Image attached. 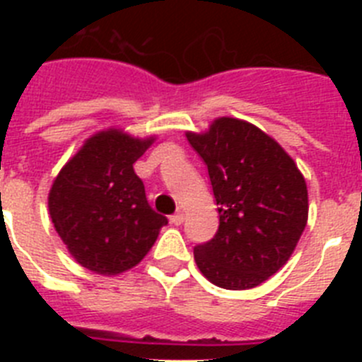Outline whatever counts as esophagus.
<instances>
[{
  "label": "esophagus",
  "mask_w": 362,
  "mask_h": 362,
  "mask_svg": "<svg viewBox=\"0 0 362 362\" xmlns=\"http://www.w3.org/2000/svg\"><path fill=\"white\" fill-rule=\"evenodd\" d=\"M183 221H185V214H181V212H177V214H174V216H170V223H172V225H175V226L181 225Z\"/></svg>",
  "instance_id": "obj_1"
}]
</instances>
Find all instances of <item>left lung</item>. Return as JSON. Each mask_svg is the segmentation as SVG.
Returning <instances> with one entry per match:
<instances>
[{
	"label": "left lung",
	"mask_w": 362,
	"mask_h": 362,
	"mask_svg": "<svg viewBox=\"0 0 362 362\" xmlns=\"http://www.w3.org/2000/svg\"><path fill=\"white\" fill-rule=\"evenodd\" d=\"M187 139L209 168L219 230L194 248L210 283L255 288L286 264L308 221V190L283 146L248 121L217 117Z\"/></svg>",
	"instance_id": "8db88e82"
}]
</instances>
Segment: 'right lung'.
I'll use <instances>...</instances> for the list:
<instances>
[{"mask_svg":"<svg viewBox=\"0 0 362 362\" xmlns=\"http://www.w3.org/2000/svg\"><path fill=\"white\" fill-rule=\"evenodd\" d=\"M156 137L121 129L94 134L66 161L49 192V212L66 250L86 270L119 276L141 263L168 223L152 210L134 172Z\"/></svg>","mask_w":362,"mask_h":362,"instance_id":"add662e5","label":"right lung"}]
</instances>
